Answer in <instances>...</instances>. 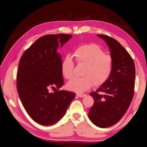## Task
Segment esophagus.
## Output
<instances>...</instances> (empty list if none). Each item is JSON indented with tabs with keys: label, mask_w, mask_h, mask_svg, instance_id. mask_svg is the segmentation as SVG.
Here are the masks:
<instances>
[{
	"label": "esophagus",
	"mask_w": 147,
	"mask_h": 147,
	"mask_svg": "<svg viewBox=\"0 0 147 147\" xmlns=\"http://www.w3.org/2000/svg\"><path fill=\"white\" fill-rule=\"evenodd\" d=\"M85 94H83V93H77L76 94V96H78V97L80 98H82L83 97V96H85Z\"/></svg>",
	"instance_id": "34e87169"
}]
</instances>
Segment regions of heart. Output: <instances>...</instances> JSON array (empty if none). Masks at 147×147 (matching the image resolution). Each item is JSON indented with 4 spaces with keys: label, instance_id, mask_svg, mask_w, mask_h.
I'll return each instance as SVG.
<instances>
[{
    "label": "heart",
    "instance_id": "1",
    "mask_svg": "<svg viewBox=\"0 0 147 147\" xmlns=\"http://www.w3.org/2000/svg\"><path fill=\"white\" fill-rule=\"evenodd\" d=\"M78 64L85 65L82 71L83 77L75 78L67 83L71 91L82 93L95 86L104 84L110 76L113 60L111 55L96 45H85L79 47L73 53ZM74 61L71 56H65L61 63V72L65 79L69 80L74 74Z\"/></svg>",
    "mask_w": 147,
    "mask_h": 147
}]
</instances>
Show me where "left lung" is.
Instances as JSON below:
<instances>
[{"label":"left lung","mask_w":147,"mask_h":147,"mask_svg":"<svg viewBox=\"0 0 147 147\" xmlns=\"http://www.w3.org/2000/svg\"><path fill=\"white\" fill-rule=\"evenodd\" d=\"M97 36L108 45L113 65L108 80L90 93L94 104L88 117L95 125L105 128L119 121L129 107L134 95L135 67L129 53L116 40L105 35Z\"/></svg>","instance_id":"1"}]
</instances>
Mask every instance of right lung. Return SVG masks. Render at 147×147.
Listing matches in <instances>:
<instances>
[{"mask_svg":"<svg viewBox=\"0 0 147 147\" xmlns=\"http://www.w3.org/2000/svg\"><path fill=\"white\" fill-rule=\"evenodd\" d=\"M72 35L40 37L21 56L17 73V90L27 113L37 123L49 126L65 115L75 93L58 89L64 84L61 55L57 52ZM57 90L53 93L49 89Z\"/></svg>","mask_w":147,"mask_h":147,"instance_id":"obj_1","label":"right lung"}]
</instances>
